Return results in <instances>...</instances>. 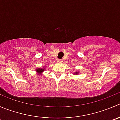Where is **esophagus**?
<instances>
[{"label": "esophagus", "instance_id": "esophagus-1", "mask_svg": "<svg viewBox=\"0 0 120 120\" xmlns=\"http://www.w3.org/2000/svg\"><path fill=\"white\" fill-rule=\"evenodd\" d=\"M58 62H63V61H62V59H58Z\"/></svg>", "mask_w": 120, "mask_h": 120}]
</instances>
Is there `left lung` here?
I'll return each instance as SVG.
<instances>
[{"instance_id":"obj_1","label":"left lung","mask_w":120,"mask_h":120,"mask_svg":"<svg viewBox=\"0 0 120 120\" xmlns=\"http://www.w3.org/2000/svg\"><path fill=\"white\" fill-rule=\"evenodd\" d=\"M76 74H78V72H76Z\"/></svg>"}]
</instances>
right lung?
<instances>
[{"mask_svg": "<svg viewBox=\"0 0 120 120\" xmlns=\"http://www.w3.org/2000/svg\"><path fill=\"white\" fill-rule=\"evenodd\" d=\"M36 71L39 73H41L44 71V69H40V68H38V69H36Z\"/></svg>", "mask_w": 120, "mask_h": 120, "instance_id": "add662e5", "label": "right lung"}]
</instances>
